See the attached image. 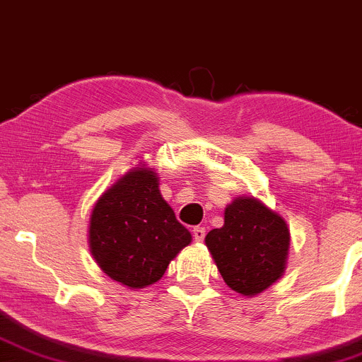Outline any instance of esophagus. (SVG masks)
Instances as JSON below:
<instances>
[{
  "instance_id": "obj_1",
  "label": "esophagus",
  "mask_w": 362,
  "mask_h": 362,
  "mask_svg": "<svg viewBox=\"0 0 362 362\" xmlns=\"http://www.w3.org/2000/svg\"><path fill=\"white\" fill-rule=\"evenodd\" d=\"M193 238H195V242H204L205 240V228H202V226H197V228H193Z\"/></svg>"
}]
</instances>
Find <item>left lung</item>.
I'll return each mask as SVG.
<instances>
[{
  "label": "left lung",
  "instance_id": "1",
  "mask_svg": "<svg viewBox=\"0 0 362 362\" xmlns=\"http://www.w3.org/2000/svg\"><path fill=\"white\" fill-rule=\"evenodd\" d=\"M205 243L229 288L250 297L283 274L290 231L262 202L240 197L224 211V226L212 229Z\"/></svg>",
  "mask_w": 362,
  "mask_h": 362
}]
</instances>
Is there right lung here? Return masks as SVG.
I'll return each mask as SVG.
<instances>
[{
  "label": "right lung",
  "instance_id": "1",
  "mask_svg": "<svg viewBox=\"0 0 362 362\" xmlns=\"http://www.w3.org/2000/svg\"><path fill=\"white\" fill-rule=\"evenodd\" d=\"M192 235L174 216L151 169L131 170L96 202L89 248L103 273L131 288L158 281Z\"/></svg>",
  "mask_w": 362,
  "mask_h": 362
}]
</instances>
